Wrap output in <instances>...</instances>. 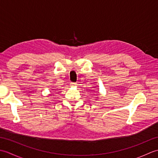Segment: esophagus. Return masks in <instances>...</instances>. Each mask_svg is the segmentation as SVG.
I'll return each mask as SVG.
<instances>
[{
	"mask_svg": "<svg viewBox=\"0 0 158 158\" xmlns=\"http://www.w3.org/2000/svg\"><path fill=\"white\" fill-rule=\"evenodd\" d=\"M70 85H71L72 86H76L77 83H74V82H71V83H70Z\"/></svg>",
	"mask_w": 158,
	"mask_h": 158,
	"instance_id": "34e87169",
	"label": "esophagus"
}]
</instances>
